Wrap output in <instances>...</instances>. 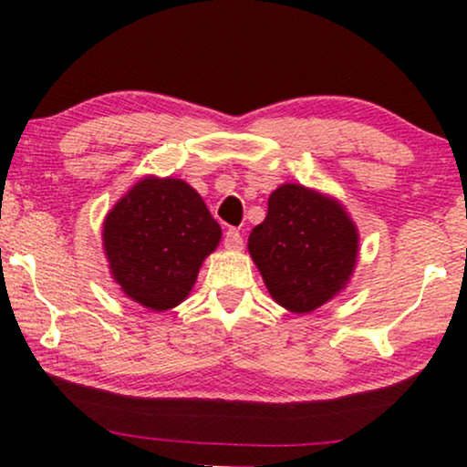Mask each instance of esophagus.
<instances>
[{"mask_svg": "<svg viewBox=\"0 0 467 467\" xmlns=\"http://www.w3.org/2000/svg\"><path fill=\"white\" fill-rule=\"evenodd\" d=\"M242 244H244V240H242V234L238 229H229L225 234V248L227 251H240Z\"/></svg>", "mask_w": 467, "mask_h": 467, "instance_id": "1", "label": "esophagus"}]
</instances>
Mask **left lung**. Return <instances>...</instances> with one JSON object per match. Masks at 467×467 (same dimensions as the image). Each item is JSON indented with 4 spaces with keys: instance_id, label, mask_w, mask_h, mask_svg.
Here are the masks:
<instances>
[{
    "instance_id": "1",
    "label": "left lung",
    "mask_w": 467,
    "mask_h": 467,
    "mask_svg": "<svg viewBox=\"0 0 467 467\" xmlns=\"http://www.w3.org/2000/svg\"><path fill=\"white\" fill-rule=\"evenodd\" d=\"M248 253L272 299L296 315L321 308L347 289L359 257V232L336 197L285 182L248 235Z\"/></svg>"
}]
</instances>
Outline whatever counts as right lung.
Wrapping results in <instances>:
<instances>
[{"label": "right lung", "mask_w": 467, "mask_h": 467, "mask_svg": "<svg viewBox=\"0 0 467 467\" xmlns=\"http://www.w3.org/2000/svg\"><path fill=\"white\" fill-rule=\"evenodd\" d=\"M221 235V225L189 182L144 176L106 214L101 244L120 291L144 308L163 312L189 297Z\"/></svg>", "instance_id": "1"}]
</instances>
